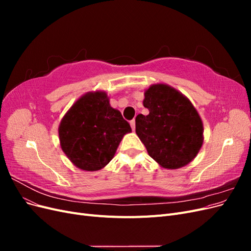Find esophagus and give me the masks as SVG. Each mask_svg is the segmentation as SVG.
<instances>
[{"instance_id": "1", "label": "esophagus", "mask_w": 251, "mask_h": 251, "mask_svg": "<svg viewBox=\"0 0 251 251\" xmlns=\"http://www.w3.org/2000/svg\"><path fill=\"white\" fill-rule=\"evenodd\" d=\"M130 125H131V126H132V130L135 131V120H131V121H130Z\"/></svg>"}]
</instances>
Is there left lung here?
Segmentation results:
<instances>
[{
	"label": "left lung",
	"mask_w": 251,
	"mask_h": 251,
	"mask_svg": "<svg viewBox=\"0 0 251 251\" xmlns=\"http://www.w3.org/2000/svg\"><path fill=\"white\" fill-rule=\"evenodd\" d=\"M149 115L136 116V134L149 155L163 169L177 170L192 162L203 141V123L192 101L180 91L158 82L144 90Z\"/></svg>",
	"instance_id": "obj_1"
}]
</instances>
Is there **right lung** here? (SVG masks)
<instances>
[{
  "label": "right lung",
  "mask_w": 251,
  "mask_h": 251,
  "mask_svg": "<svg viewBox=\"0 0 251 251\" xmlns=\"http://www.w3.org/2000/svg\"><path fill=\"white\" fill-rule=\"evenodd\" d=\"M132 128L120 111L110 104L104 91H90L66 112L58 126L59 144L76 168L95 172L115 155L124 136Z\"/></svg>",
  "instance_id": "obj_1"
}]
</instances>
